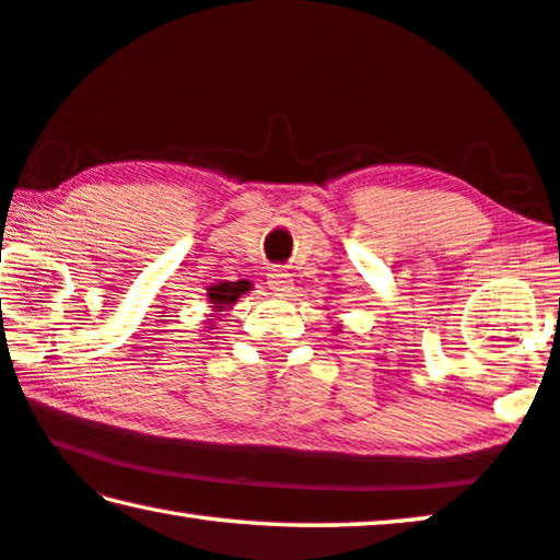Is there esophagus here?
Returning a JSON list of instances; mask_svg holds the SVG:
<instances>
[{
	"label": "esophagus",
	"instance_id": "1",
	"mask_svg": "<svg viewBox=\"0 0 560 560\" xmlns=\"http://www.w3.org/2000/svg\"><path fill=\"white\" fill-rule=\"evenodd\" d=\"M269 289L277 296H287L291 291V273L283 266H273L269 271Z\"/></svg>",
	"mask_w": 560,
	"mask_h": 560
}]
</instances>
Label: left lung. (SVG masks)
<instances>
[{
  "label": "left lung",
  "mask_w": 560,
  "mask_h": 560,
  "mask_svg": "<svg viewBox=\"0 0 560 560\" xmlns=\"http://www.w3.org/2000/svg\"><path fill=\"white\" fill-rule=\"evenodd\" d=\"M334 331H341V324H336V326H334Z\"/></svg>",
  "instance_id": "1"
}]
</instances>
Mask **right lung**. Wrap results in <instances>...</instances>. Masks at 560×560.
Returning <instances> with one entry per match:
<instances>
[{"mask_svg":"<svg viewBox=\"0 0 560 560\" xmlns=\"http://www.w3.org/2000/svg\"><path fill=\"white\" fill-rule=\"evenodd\" d=\"M248 291H252V281H246V279L211 283V287L207 289V296H209V308L214 314H209L211 318H207L209 328L219 322L221 312H229V308H232L244 294H248Z\"/></svg>","mask_w":560,"mask_h":560,"instance_id":"1","label":"right lung"}]
</instances>
